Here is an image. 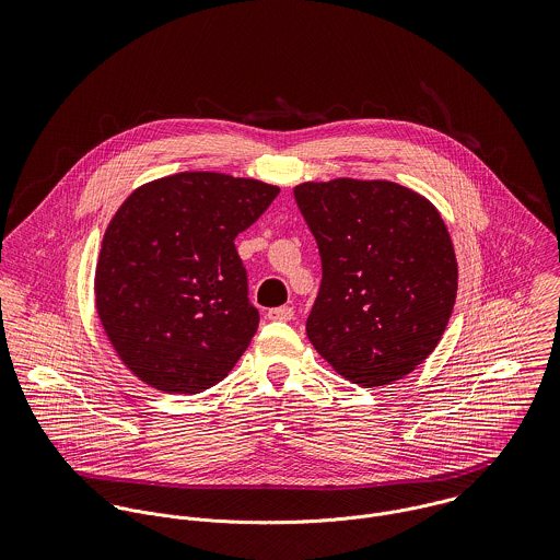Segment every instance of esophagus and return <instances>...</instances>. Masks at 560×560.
<instances>
[{"label": "esophagus", "instance_id": "1", "mask_svg": "<svg viewBox=\"0 0 560 560\" xmlns=\"http://www.w3.org/2000/svg\"><path fill=\"white\" fill-rule=\"evenodd\" d=\"M267 317L271 320H291L293 319V308L291 306H280V308H271L267 313Z\"/></svg>", "mask_w": 560, "mask_h": 560}]
</instances>
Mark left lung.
I'll return each mask as SVG.
<instances>
[{
    "label": "left lung",
    "instance_id": "8db88e82",
    "mask_svg": "<svg viewBox=\"0 0 560 560\" xmlns=\"http://www.w3.org/2000/svg\"><path fill=\"white\" fill-rule=\"evenodd\" d=\"M317 240L319 295L306 334L345 380L386 386L422 364L457 298V258L438 209L390 180L302 183Z\"/></svg>",
    "mask_w": 560,
    "mask_h": 560
}]
</instances>
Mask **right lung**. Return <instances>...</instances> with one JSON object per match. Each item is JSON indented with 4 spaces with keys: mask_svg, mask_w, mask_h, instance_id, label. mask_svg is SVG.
I'll list each match as a JSON object with an SVG mask.
<instances>
[{
    "mask_svg": "<svg viewBox=\"0 0 560 560\" xmlns=\"http://www.w3.org/2000/svg\"><path fill=\"white\" fill-rule=\"evenodd\" d=\"M280 194L220 172L136 189L112 218L94 276L96 313L144 384L196 395L222 382L258 327L235 240Z\"/></svg>",
    "mask_w": 560,
    "mask_h": 560,
    "instance_id": "1",
    "label": "right lung"
}]
</instances>
